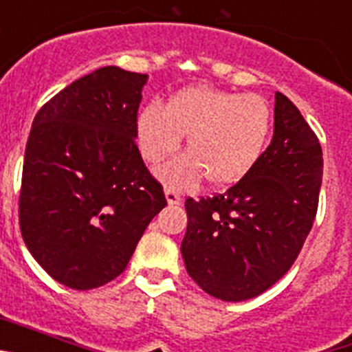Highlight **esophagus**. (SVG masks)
I'll use <instances>...</instances> for the list:
<instances>
[{
    "label": "esophagus",
    "mask_w": 352,
    "mask_h": 352,
    "mask_svg": "<svg viewBox=\"0 0 352 352\" xmlns=\"http://www.w3.org/2000/svg\"><path fill=\"white\" fill-rule=\"evenodd\" d=\"M164 192H166V199H167V204H169V206H176V204L182 203V195L174 190V188L166 186V188H164Z\"/></svg>",
    "instance_id": "esophagus-1"
}]
</instances>
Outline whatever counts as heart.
I'll use <instances>...</instances> for the list:
<instances>
[{
	"instance_id": "b5f03b06",
	"label": "heart",
	"mask_w": 352,
	"mask_h": 352,
	"mask_svg": "<svg viewBox=\"0 0 352 352\" xmlns=\"http://www.w3.org/2000/svg\"><path fill=\"white\" fill-rule=\"evenodd\" d=\"M273 111L261 95L194 86L174 93L166 107L146 105L138 116L135 138L142 158L158 164L186 135V151L158 167L162 182L186 188L199 179L231 186L256 167L268 146Z\"/></svg>"
}]
</instances>
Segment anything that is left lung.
<instances>
[{
	"label": "left lung",
	"instance_id": "obj_1",
	"mask_svg": "<svg viewBox=\"0 0 352 352\" xmlns=\"http://www.w3.org/2000/svg\"><path fill=\"white\" fill-rule=\"evenodd\" d=\"M322 149L298 107L275 93L273 139L241 182L185 201L182 256L199 287L223 301L259 296L289 272L312 229Z\"/></svg>",
	"mask_w": 352,
	"mask_h": 352
}]
</instances>
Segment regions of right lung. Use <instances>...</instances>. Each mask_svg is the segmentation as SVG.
Listing matches in <instances>:
<instances>
[{
    "mask_svg": "<svg viewBox=\"0 0 352 352\" xmlns=\"http://www.w3.org/2000/svg\"><path fill=\"white\" fill-rule=\"evenodd\" d=\"M146 80L120 67L98 68L52 96L31 125L21 232L36 263L70 289L121 275L167 204L135 144Z\"/></svg>",
    "mask_w": 352,
    "mask_h": 352,
    "instance_id": "right-lung-1",
    "label": "right lung"
}]
</instances>
